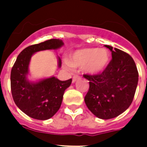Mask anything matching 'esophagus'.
I'll return each mask as SVG.
<instances>
[{"label": "esophagus", "mask_w": 147, "mask_h": 147, "mask_svg": "<svg viewBox=\"0 0 147 147\" xmlns=\"http://www.w3.org/2000/svg\"><path fill=\"white\" fill-rule=\"evenodd\" d=\"M79 78H80V76H73V78H72V82H76V81L78 80V79H79Z\"/></svg>", "instance_id": "obj_1"}]
</instances>
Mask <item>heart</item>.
Returning <instances> with one entry per match:
<instances>
[{
	"label": "heart",
	"mask_w": 147,
	"mask_h": 147,
	"mask_svg": "<svg viewBox=\"0 0 147 147\" xmlns=\"http://www.w3.org/2000/svg\"><path fill=\"white\" fill-rule=\"evenodd\" d=\"M110 62V53L104 48H86L76 51L69 60H64L63 66L71 71L74 68H84L86 73L96 75L106 69Z\"/></svg>",
	"instance_id": "b5f03b06"
}]
</instances>
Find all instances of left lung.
Wrapping results in <instances>:
<instances>
[{
    "label": "left lung",
    "mask_w": 147,
    "mask_h": 147,
    "mask_svg": "<svg viewBox=\"0 0 147 147\" xmlns=\"http://www.w3.org/2000/svg\"><path fill=\"white\" fill-rule=\"evenodd\" d=\"M105 47L112 55L106 69L98 75L83 76L89 81V89L85 97L88 108L98 118L107 120L116 117L130 107L139 75L129 54L111 46Z\"/></svg>",
    "instance_id": "left-lung-1"
}]
</instances>
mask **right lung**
<instances>
[{"label":"right lung","mask_w":147,"mask_h":147,"mask_svg":"<svg viewBox=\"0 0 147 147\" xmlns=\"http://www.w3.org/2000/svg\"><path fill=\"white\" fill-rule=\"evenodd\" d=\"M63 44L62 40L51 39L26 47L17 56L11 69L10 88L13 100L22 111L32 118L48 120L59 111L65 91L71 85V78L60 81L53 76L31 82L26 77L31 57L36 52L57 49ZM61 65V59L59 57V68Z\"/></svg>","instance_id":"add662e5"}]
</instances>
